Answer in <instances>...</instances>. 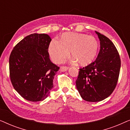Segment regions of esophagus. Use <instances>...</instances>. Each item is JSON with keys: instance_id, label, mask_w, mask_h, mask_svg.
I'll list each match as a JSON object with an SVG mask.
<instances>
[{"instance_id": "34e87169", "label": "esophagus", "mask_w": 130, "mask_h": 130, "mask_svg": "<svg viewBox=\"0 0 130 130\" xmlns=\"http://www.w3.org/2000/svg\"><path fill=\"white\" fill-rule=\"evenodd\" d=\"M69 67H67V66H61V67H60V71L61 72H66V71H67V70H68Z\"/></svg>"}]
</instances>
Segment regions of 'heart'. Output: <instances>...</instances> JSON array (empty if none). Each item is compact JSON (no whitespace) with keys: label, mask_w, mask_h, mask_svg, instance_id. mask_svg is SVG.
<instances>
[{"label":"heart","mask_w":130,"mask_h":130,"mask_svg":"<svg viewBox=\"0 0 130 130\" xmlns=\"http://www.w3.org/2000/svg\"><path fill=\"white\" fill-rule=\"evenodd\" d=\"M99 45L93 36L75 32H66L61 35L60 41L53 40L49 46V54L53 61L61 63L69 56L82 66L90 64L96 60Z\"/></svg>","instance_id":"1"}]
</instances>
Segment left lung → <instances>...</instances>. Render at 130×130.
Instances as JSON below:
<instances>
[{"label": "left lung", "instance_id": "8db88e82", "mask_svg": "<svg viewBox=\"0 0 130 130\" xmlns=\"http://www.w3.org/2000/svg\"><path fill=\"white\" fill-rule=\"evenodd\" d=\"M100 40V51L95 61L79 69L76 81L83 99L99 102L108 98L115 89L121 67L120 55L109 38L95 31Z\"/></svg>", "mask_w": 130, "mask_h": 130}]
</instances>
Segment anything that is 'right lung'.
<instances>
[{
  "mask_svg": "<svg viewBox=\"0 0 130 130\" xmlns=\"http://www.w3.org/2000/svg\"><path fill=\"white\" fill-rule=\"evenodd\" d=\"M51 41L47 34H32L18 42L10 53V80L26 100L43 101L53 88V79L60 67L50 59L48 50Z\"/></svg>",
  "mask_w": 130,
  "mask_h": 130,
  "instance_id": "add662e5",
  "label": "right lung"
}]
</instances>
